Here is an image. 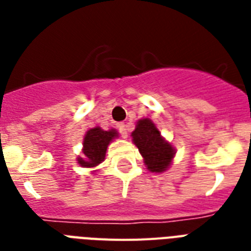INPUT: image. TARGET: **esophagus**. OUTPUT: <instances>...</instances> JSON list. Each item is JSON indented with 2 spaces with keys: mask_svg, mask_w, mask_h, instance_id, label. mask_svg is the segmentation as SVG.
<instances>
[{
  "mask_svg": "<svg viewBox=\"0 0 251 251\" xmlns=\"http://www.w3.org/2000/svg\"><path fill=\"white\" fill-rule=\"evenodd\" d=\"M118 130H120L122 138H127V129H126L125 124H118Z\"/></svg>",
  "mask_w": 251,
  "mask_h": 251,
  "instance_id": "esophagus-1",
  "label": "esophagus"
}]
</instances>
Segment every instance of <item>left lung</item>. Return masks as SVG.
<instances>
[{
    "mask_svg": "<svg viewBox=\"0 0 251 251\" xmlns=\"http://www.w3.org/2000/svg\"><path fill=\"white\" fill-rule=\"evenodd\" d=\"M131 138L150 172L163 173L171 167L175 159L176 149L161 135L160 130L157 129L152 120H138Z\"/></svg>",
    "mask_w": 251,
    "mask_h": 251,
    "instance_id": "obj_1",
    "label": "left lung"
}]
</instances>
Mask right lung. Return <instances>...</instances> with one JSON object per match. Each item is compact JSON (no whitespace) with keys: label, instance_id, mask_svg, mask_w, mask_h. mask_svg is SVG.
I'll return each mask as SVG.
<instances>
[{"label":"right lung","instance_id":"add662e5","mask_svg":"<svg viewBox=\"0 0 251 251\" xmlns=\"http://www.w3.org/2000/svg\"><path fill=\"white\" fill-rule=\"evenodd\" d=\"M118 137L116 129L102 130L101 127H92L86 133L83 138V149L82 156L76 157V161L80 167L95 168L105 159V152L110 142ZM96 172V171H94Z\"/></svg>","mask_w":251,"mask_h":251}]
</instances>
